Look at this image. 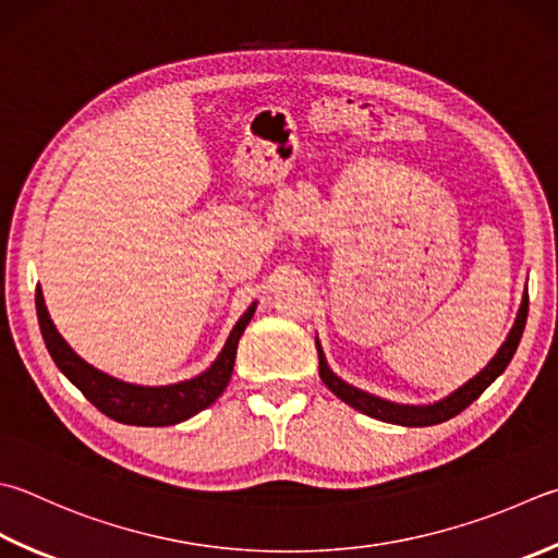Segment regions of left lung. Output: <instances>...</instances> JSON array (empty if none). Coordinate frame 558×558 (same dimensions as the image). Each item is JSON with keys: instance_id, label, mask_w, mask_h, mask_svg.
I'll list each match as a JSON object with an SVG mask.
<instances>
[{"instance_id": "obj_1", "label": "left lung", "mask_w": 558, "mask_h": 558, "mask_svg": "<svg viewBox=\"0 0 558 558\" xmlns=\"http://www.w3.org/2000/svg\"><path fill=\"white\" fill-rule=\"evenodd\" d=\"M527 308H530V296H527V289H524L518 318H514L508 338L500 344L496 356H493V360L483 366V369L474 378H469L464 386H459L454 393L445 396L442 401H435L427 405H408V403L386 401V398H378L374 393H366V391H362V388L347 384L344 378H340L330 369L328 360H325V354H323V347H320L318 338H315V347H318V362H320V378H323V384L340 398V401L352 405L354 410H360V413H364V415L384 420V423H393V425H403V427H427V425L445 423V420L459 415L461 410L474 403L476 398L486 391V388L496 381L502 372H506V366L510 364L512 354H514V350H518L520 338L524 332V323H527Z\"/></svg>"}]
</instances>
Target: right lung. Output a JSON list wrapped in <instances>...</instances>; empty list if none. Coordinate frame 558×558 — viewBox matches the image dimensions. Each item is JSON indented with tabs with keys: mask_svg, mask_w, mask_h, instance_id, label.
<instances>
[{
	"mask_svg": "<svg viewBox=\"0 0 558 558\" xmlns=\"http://www.w3.org/2000/svg\"><path fill=\"white\" fill-rule=\"evenodd\" d=\"M255 308L257 303H252V306L240 315L235 328L228 335L223 350H220L216 362L208 366L206 372L194 378H186V381L180 384L141 386L121 381V378H116L107 372L97 369V366H92L89 362H84L58 332L56 323L50 320L44 289H36V313L40 335H44V342L48 347L52 362L58 364V369L65 374L84 393V398H87L92 405H97L104 415H109L116 423L141 427L177 425L216 403V398L226 391L230 376H233L240 335L245 332L247 323L252 320V315H255Z\"/></svg>",
	"mask_w": 558,
	"mask_h": 558,
	"instance_id": "right-lung-1",
	"label": "right lung"
}]
</instances>
